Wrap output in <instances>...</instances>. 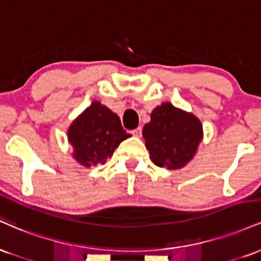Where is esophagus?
Returning <instances> with one entry per match:
<instances>
[{"instance_id": "esophagus-1", "label": "esophagus", "mask_w": 261, "mask_h": 261, "mask_svg": "<svg viewBox=\"0 0 261 261\" xmlns=\"http://www.w3.org/2000/svg\"><path fill=\"white\" fill-rule=\"evenodd\" d=\"M141 133H142V127H141V126L134 128V130H131V134H133L134 136H141Z\"/></svg>"}]
</instances>
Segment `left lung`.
<instances>
[{"instance_id":"left-lung-1","label":"left lung","mask_w":261,"mask_h":261,"mask_svg":"<svg viewBox=\"0 0 261 261\" xmlns=\"http://www.w3.org/2000/svg\"><path fill=\"white\" fill-rule=\"evenodd\" d=\"M142 135L155 166L179 169L193 160L202 139V125L193 114L163 103L152 112Z\"/></svg>"}]
</instances>
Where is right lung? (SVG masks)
Wrapping results in <instances>:
<instances>
[{
  "mask_svg": "<svg viewBox=\"0 0 261 261\" xmlns=\"http://www.w3.org/2000/svg\"><path fill=\"white\" fill-rule=\"evenodd\" d=\"M130 136L119 116L99 101H93L68 130L74 160L85 167L106 163L121 141Z\"/></svg>",
  "mask_w": 261,
  "mask_h": 261,
  "instance_id": "obj_1",
  "label": "right lung"
}]
</instances>
